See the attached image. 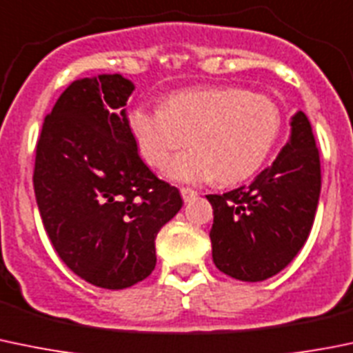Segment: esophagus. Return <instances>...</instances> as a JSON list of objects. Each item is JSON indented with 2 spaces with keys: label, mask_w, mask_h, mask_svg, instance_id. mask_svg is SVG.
<instances>
[{
  "label": "esophagus",
  "mask_w": 353,
  "mask_h": 353,
  "mask_svg": "<svg viewBox=\"0 0 353 353\" xmlns=\"http://www.w3.org/2000/svg\"><path fill=\"white\" fill-rule=\"evenodd\" d=\"M181 196H183V200L186 201V203H190V201L196 200L198 193L194 190H191V188H181Z\"/></svg>",
  "instance_id": "1"
}]
</instances>
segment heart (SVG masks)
Returning a JSON list of instances; mask_svg holds the SVG:
<instances>
[{"instance_id":"heart-1","label":"heart","mask_w":353,"mask_h":353,"mask_svg":"<svg viewBox=\"0 0 353 353\" xmlns=\"http://www.w3.org/2000/svg\"><path fill=\"white\" fill-rule=\"evenodd\" d=\"M128 128L146 165L162 167L190 141L193 150L176 157L165 176L200 184L217 177L222 184L248 179L271 153L281 129V112L271 97L232 85L179 91L160 108L138 105Z\"/></svg>"}]
</instances>
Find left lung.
Segmentation results:
<instances>
[{
	"mask_svg": "<svg viewBox=\"0 0 353 353\" xmlns=\"http://www.w3.org/2000/svg\"><path fill=\"white\" fill-rule=\"evenodd\" d=\"M321 194V162L302 110L292 117L290 141L248 186L207 194L215 268L239 281L272 278L305 245Z\"/></svg>",
	"mask_w": 353,
	"mask_h": 353,
	"instance_id": "1",
	"label": "left lung"
}]
</instances>
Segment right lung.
Wrapping results in <instances>:
<instances>
[{
	"label": "right lung",
	"instance_id": "obj_1",
	"mask_svg": "<svg viewBox=\"0 0 353 353\" xmlns=\"http://www.w3.org/2000/svg\"><path fill=\"white\" fill-rule=\"evenodd\" d=\"M134 84L121 74L72 82L44 119L34 193L51 245L72 272L124 290L155 269V238L183 207L179 190L139 157L125 103Z\"/></svg>",
	"mask_w": 353,
	"mask_h": 353
}]
</instances>
